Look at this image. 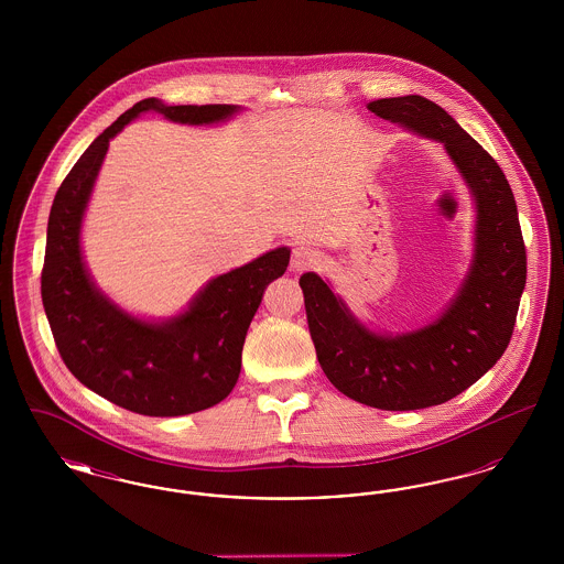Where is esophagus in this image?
<instances>
[{"instance_id": "obj_1", "label": "esophagus", "mask_w": 564, "mask_h": 564, "mask_svg": "<svg viewBox=\"0 0 564 564\" xmlns=\"http://www.w3.org/2000/svg\"><path fill=\"white\" fill-rule=\"evenodd\" d=\"M315 262H317L315 249L304 242H295L294 249H292V270L302 272V270L311 269Z\"/></svg>"}]
</instances>
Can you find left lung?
Listing matches in <instances>:
<instances>
[{
  "mask_svg": "<svg viewBox=\"0 0 564 564\" xmlns=\"http://www.w3.org/2000/svg\"><path fill=\"white\" fill-rule=\"evenodd\" d=\"M368 109L444 145L476 203L471 264L440 317L398 336L359 322L315 272H304L300 288L329 382L372 408L421 410L463 393L506 352L527 283V251L501 166L453 116L421 95L378 99Z\"/></svg>",
  "mask_w": 564,
  "mask_h": 564,
  "instance_id": "1",
  "label": "left lung"
}]
</instances>
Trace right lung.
I'll use <instances>...</instances> for the list:
<instances>
[{"mask_svg": "<svg viewBox=\"0 0 564 564\" xmlns=\"http://www.w3.org/2000/svg\"><path fill=\"white\" fill-rule=\"evenodd\" d=\"M180 124H217L239 106H164L143 99L99 134L54 196L42 269V302L56 349L84 387L143 416H184L226 400L241 375L249 323L264 290L290 264L276 247L241 269L212 279L175 317H134L104 294L82 256V219L108 154L109 139L139 113Z\"/></svg>", "mask_w": 564, "mask_h": 564, "instance_id": "1", "label": "right lung"}]
</instances>
